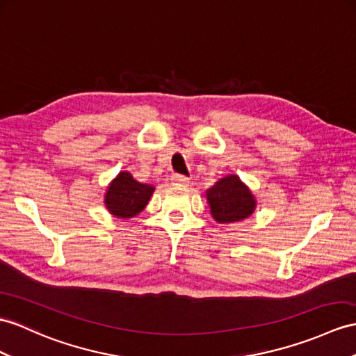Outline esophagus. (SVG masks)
Returning a JSON list of instances; mask_svg holds the SVG:
<instances>
[{"label": "esophagus", "instance_id": "34e87169", "mask_svg": "<svg viewBox=\"0 0 356 356\" xmlns=\"http://www.w3.org/2000/svg\"><path fill=\"white\" fill-rule=\"evenodd\" d=\"M170 181L173 184H178V186H186L188 183V178L186 175H181V173H173L170 177Z\"/></svg>", "mask_w": 356, "mask_h": 356}]
</instances>
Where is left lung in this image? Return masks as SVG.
I'll return each mask as SVG.
<instances>
[{
    "mask_svg": "<svg viewBox=\"0 0 356 356\" xmlns=\"http://www.w3.org/2000/svg\"><path fill=\"white\" fill-rule=\"evenodd\" d=\"M213 218L220 223L243 220L254 213L255 199L237 175L225 177L207 192Z\"/></svg>",
    "mask_w": 356,
    "mask_h": 356,
    "instance_id": "left-lung-1",
    "label": "left lung"
}]
</instances>
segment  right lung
I'll list each match as a JSON object with an SVG mask.
<instances>
[{
	"label": "right lung",
	"mask_w": 356,
	"mask_h": 356,
	"mask_svg": "<svg viewBox=\"0 0 356 356\" xmlns=\"http://www.w3.org/2000/svg\"><path fill=\"white\" fill-rule=\"evenodd\" d=\"M152 192V186L137 183L131 173L120 172L107 190L106 205L116 218H134L148 204Z\"/></svg>",
	"instance_id": "obj_1"
}]
</instances>
